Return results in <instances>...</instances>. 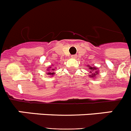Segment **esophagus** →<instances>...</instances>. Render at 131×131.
Wrapping results in <instances>:
<instances>
[{"label":"esophagus","mask_w":131,"mask_h":131,"mask_svg":"<svg viewBox=\"0 0 131 131\" xmlns=\"http://www.w3.org/2000/svg\"><path fill=\"white\" fill-rule=\"evenodd\" d=\"M77 56L76 55V54H75V55L71 56V58H77Z\"/></svg>","instance_id":"esophagus-1"}]
</instances>
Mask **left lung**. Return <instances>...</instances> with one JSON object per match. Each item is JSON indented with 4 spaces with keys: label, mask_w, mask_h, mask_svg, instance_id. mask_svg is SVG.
I'll list each match as a JSON object with an SVG mask.
<instances>
[{
    "label": "left lung",
    "mask_w": 131,
    "mask_h": 131,
    "mask_svg": "<svg viewBox=\"0 0 131 131\" xmlns=\"http://www.w3.org/2000/svg\"><path fill=\"white\" fill-rule=\"evenodd\" d=\"M89 66H87V68ZM90 69H91V71L92 72V74L90 75L91 77H94V76H96V74H97V73H98V68H92V67H90Z\"/></svg>",
    "instance_id": "obj_1"
}]
</instances>
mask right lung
Returning <instances> with one entry per match:
<instances>
[{
    "mask_svg": "<svg viewBox=\"0 0 131 131\" xmlns=\"http://www.w3.org/2000/svg\"><path fill=\"white\" fill-rule=\"evenodd\" d=\"M48 69H49V68H48ZM48 73L50 74V75H54V73H50V72H48Z\"/></svg>",
    "mask_w": 131,
    "mask_h": 131,
    "instance_id": "add662e5",
    "label": "right lung"
}]
</instances>
